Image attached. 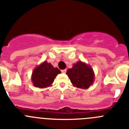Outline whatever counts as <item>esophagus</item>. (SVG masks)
<instances>
[{
	"label": "esophagus",
	"mask_w": 129,
	"mask_h": 129,
	"mask_svg": "<svg viewBox=\"0 0 129 129\" xmlns=\"http://www.w3.org/2000/svg\"><path fill=\"white\" fill-rule=\"evenodd\" d=\"M66 71H67V70H66V69H63V70H62V73H66Z\"/></svg>",
	"instance_id": "esophagus-1"
}]
</instances>
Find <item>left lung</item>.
Here are the masks:
<instances>
[{
  "mask_svg": "<svg viewBox=\"0 0 129 129\" xmlns=\"http://www.w3.org/2000/svg\"><path fill=\"white\" fill-rule=\"evenodd\" d=\"M66 74L74 87L88 89L94 82L95 75L92 67L82 61L74 63L73 67L67 69Z\"/></svg>",
  "mask_w": 129,
  "mask_h": 129,
  "instance_id": "obj_1",
  "label": "left lung"
}]
</instances>
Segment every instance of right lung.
I'll list each match as a JSON object with an SVG mask.
<instances>
[{"instance_id":"add662e5","label":"right lung","mask_w":129,"mask_h":129,"mask_svg":"<svg viewBox=\"0 0 129 129\" xmlns=\"http://www.w3.org/2000/svg\"><path fill=\"white\" fill-rule=\"evenodd\" d=\"M61 73L57 67L44 61L36 67L31 75V81L35 87L46 88L51 86L54 78Z\"/></svg>"}]
</instances>
